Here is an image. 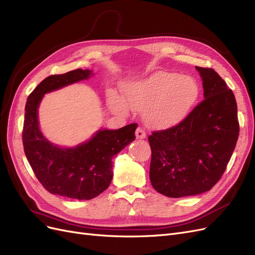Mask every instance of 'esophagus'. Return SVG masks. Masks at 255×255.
Returning <instances> with one entry per match:
<instances>
[{"instance_id":"obj_1","label":"esophagus","mask_w":255,"mask_h":255,"mask_svg":"<svg viewBox=\"0 0 255 255\" xmlns=\"http://www.w3.org/2000/svg\"><path fill=\"white\" fill-rule=\"evenodd\" d=\"M146 134L144 132V129L142 128H137L136 129V137L138 138V139H143V138H145Z\"/></svg>"}]
</instances>
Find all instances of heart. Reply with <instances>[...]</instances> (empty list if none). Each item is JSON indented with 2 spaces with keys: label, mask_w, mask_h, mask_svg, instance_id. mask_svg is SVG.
Segmentation results:
<instances>
[{
  "label": "heart",
  "mask_w": 255,
  "mask_h": 255,
  "mask_svg": "<svg viewBox=\"0 0 255 255\" xmlns=\"http://www.w3.org/2000/svg\"><path fill=\"white\" fill-rule=\"evenodd\" d=\"M125 95L129 107L144 112L148 125L167 128L177 125L194 109L200 96V86L191 76L161 71L128 85ZM109 101L114 111H127L125 100L113 90L110 91Z\"/></svg>",
  "instance_id": "heart-1"
}]
</instances>
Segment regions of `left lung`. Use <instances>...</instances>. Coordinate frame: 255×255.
I'll return each instance as SVG.
<instances>
[{"label": "left lung", "instance_id": "obj_1", "mask_svg": "<svg viewBox=\"0 0 255 255\" xmlns=\"http://www.w3.org/2000/svg\"><path fill=\"white\" fill-rule=\"evenodd\" d=\"M196 69L203 81V101L179 125L148 137L151 184L169 198L212 189L226 171L239 135L233 91L212 68Z\"/></svg>", "mask_w": 255, "mask_h": 255}]
</instances>
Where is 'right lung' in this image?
Here are the masks:
<instances>
[{
    "label": "right lung",
    "mask_w": 255,
    "mask_h": 255,
    "mask_svg": "<svg viewBox=\"0 0 255 255\" xmlns=\"http://www.w3.org/2000/svg\"><path fill=\"white\" fill-rule=\"evenodd\" d=\"M90 70L54 74L44 79L27 98L22 139L36 177L53 195L90 200L103 192L113 179V157L135 139L136 123L119 129H100L75 148H59L45 139L38 126V107L43 95L87 80Z\"/></svg>",
    "instance_id": "1"
}]
</instances>
